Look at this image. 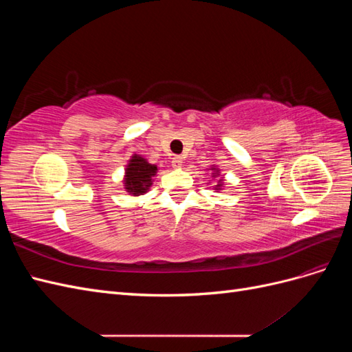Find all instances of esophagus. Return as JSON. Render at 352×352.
<instances>
[{
	"label": "esophagus",
	"instance_id": "1",
	"mask_svg": "<svg viewBox=\"0 0 352 352\" xmlns=\"http://www.w3.org/2000/svg\"><path fill=\"white\" fill-rule=\"evenodd\" d=\"M182 164H184V158L182 157H180V155L173 157V160H172L173 168H180V167H182Z\"/></svg>",
	"mask_w": 352,
	"mask_h": 352
}]
</instances>
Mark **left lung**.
I'll return each mask as SVG.
<instances>
[{
    "mask_svg": "<svg viewBox=\"0 0 352 352\" xmlns=\"http://www.w3.org/2000/svg\"><path fill=\"white\" fill-rule=\"evenodd\" d=\"M211 170H212V177H217L219 176V168H216V167H211ZM223 186V179H219V184L216 185V189H220Z\"/></svg>",
    "mask_w": 352,
    "mask_h": 352,
    "instance_id": "1",
    "label": "left lung"
}]
</instances>
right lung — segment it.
<instances>
[{"label": "right lung", "instance_id": "add662e5", "mask_svg": "<svg viewBox=\"0 0 352 352\" xmlns=\"http://www.w3.org/2000/svg\"><path fill=\"white\" fill-rule=\"evenodd\" d=\"M157 170L155 164H150L144 157L133 154L124 170V189L133 197L144 195L153 185Z\"/></svg>", "mask_w": 352, "mask_h": 352}]
</instances>
